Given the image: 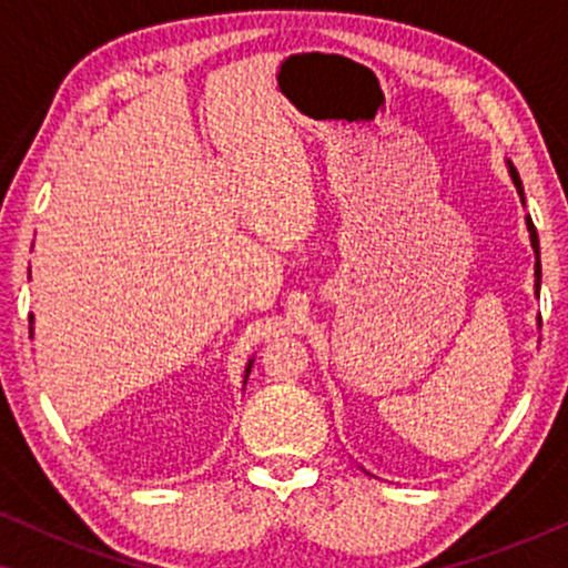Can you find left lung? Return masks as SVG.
Returning <instances> with one entry per match:
<instances>
[{
	"mask_svg": "<svg viewBox=\"0 0 568 568\" xmlns=\"http://www.w3.org/2000/svg\"><path fill=\"white\" fill-rule=\"evenodd\" d=\"M509 173H511V178H515V185H517L519 196H525V193H523V181H519L517 168H511V165H509ZM527 230H530L532 247H535V253H538V263H535V276H538V282H535V284H538V290H540V245H538V230H535V224H532L530 216H527Z\"/></svg>",
	"mask_w": 568,
	"mask_h": 568,
	"instance_id": "obj_1",
	"label": "left lung"
}]
</instances>
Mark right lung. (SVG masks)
<instances>
[{"label": "right lung", "instance_id": "right-lung-1", "mask_svg": "<svg viewBox=\"0 0 568 568\" xmlns=\"http://www.w3.org/2000/svg\"><path fill=\"white\" fill-rule=\"evenodd\" d=\"M30 321H33V315H30ZM30 331H33V328H30ZM247 372H251V364H247Z\"/></svg>", "mask_w": 568, "mask_h": 568}]
</instances>
